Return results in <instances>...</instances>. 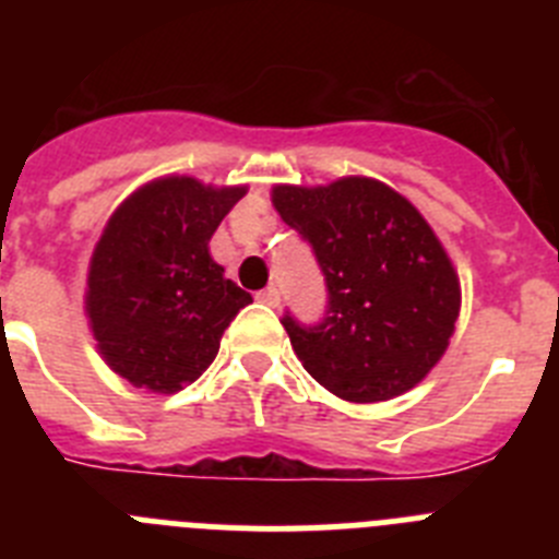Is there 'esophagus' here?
Returning <instances> with one entry per match:
<instances>
[{"instance_id":"obj_1","label":"esophagus","mask_w":559,"mask_h":559,"mask_svg":"<svg viewBox=\"0 0 559 559\" xmlns=\"http://www.w3.org/2000/svg\"><path fill=\"white\" fill-rule=\"evenodd\" d=\"M257 299L263 305H269V308H276V305H280V288H276V285H269V288L257 294Z\"/></svg>"}]
</instances>
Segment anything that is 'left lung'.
<instances>
[{
    "label": "left lung",
    "mask_w": 559,
    "mask_h": 559,
    "mask_svg": "<svg viewBox=\"0 0 559 559\" xmlns=\"http://www.w3.org/2000/svg\"><path fill=\"white\" fill-rule=\"evenodd\" d=\"M274 206L313 249L328 285L319 322L283 316L302 367L349 403L417 386L445 353L462 302L456 271L426 218L392 187L358 176L274 187Z\"/></svg>",
    "instance_id": "left-lung-1"
}]
</instances>
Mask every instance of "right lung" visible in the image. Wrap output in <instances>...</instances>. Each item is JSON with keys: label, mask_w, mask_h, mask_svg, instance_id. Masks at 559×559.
I'll list each match as a JSON object with an SVG mask.
<instances>
[{"label": "right lung", "mask_w": 559, "mask_h": 559, "mask_svg": "<svg viewBox=\"0 0 559 559\" xmlns=\"http://www.w3.org/2000/svg\"><path fill=\"white\" fill-rule=\"evenodd\" d=\"M246 187L170 176L114 212L88 265L86 313L120 378L173 394L199 378L221 335L251 302L210 257V237Z\"/></svg>", "instance_id": "add662e5"}]
</instances>
